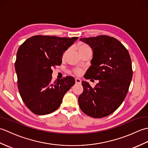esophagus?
<instances>
[{
    "instance_id": "obj_1",
    "label": "esophagus",
    "mask_w": 148,
    "mask_h": 148,
    "mask_svg": "<svg viewBox=\"0 0 148 148\" xmlns=\"http://www.w3.org/2000/svg\"><path fill=\"white\" fill-rule=\"evenodd\" d=\"M75 81H76V84H81V80L79 79V78H76V79H75Z\"/></svg>"
}]
</instances>
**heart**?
<instances>
[{
    "label": "heart",
    "instance_id": "1",
    "mask_svg": "<svg viewBox=\"0 0 148 148\" xmlns=\"http://www.w3.org/2000/svg\"><path fill=\"white\" fill-rule=\"evenodd\" d=\"M90 47L85 45V44H82V45H80L79 46V52H82L83 51H85V50L87 49H90ZM74 72H75V74H77V75H79L81 73H82V69H80V68H76L74 70Z\"/></svg>",
    "mask_w": 148,
    "mask_h": 148
}]
</instances>
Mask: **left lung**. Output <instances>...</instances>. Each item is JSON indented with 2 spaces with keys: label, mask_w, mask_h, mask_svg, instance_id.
Wrapping results in <instances>:
<instances>
[{
  "label": "left lung",
  "mask_w": 148,
  "mask_h": 148,
  "mask_svg": "<svg viewBox=\"0 0 148 148\" xmlns=\"http://www.w3.org/2000/svg\"><path fill=\"white\" fill-rule=\"evenodd\" d=\"M80 40L93 49L92 65L84 77L99 80L94 88L82 81L83 92L78 98L80 109L91 117H105L120 106L128 93L133 75L129 53L112 37L99 36Z\"/></svg>",
  "instance_id": "obj_1"
}]
</instances>
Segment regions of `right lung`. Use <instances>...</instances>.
Returning <instances> with one entry per match:
<instances>
[{"instance_id": "add662e5", "label": "right lung", "mask_w": 148, "mask_h": 148, "mask_svg": "<svg viewBox=\"0 0 148 148\" xmlns=\"http://www.w3.org/2000/svg\"><path fill=\"white\" fill-rule=\"evenodd\" d=\"M35 36L19 47L15 62L18 87L26 106L34 114H48L60 106L65 93L75 84L73 77L52 81V69L62 64V55L77 39Z\"/></svg>"}]
</instances>
